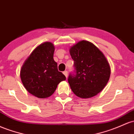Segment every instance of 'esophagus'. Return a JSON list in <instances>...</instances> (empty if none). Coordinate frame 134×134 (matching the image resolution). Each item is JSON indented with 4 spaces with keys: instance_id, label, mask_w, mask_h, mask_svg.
<instances>
[{
    "instance_id": "34e87169",
    "label": "esophagus",
    "mask_w": 134,
    "mask_h": 134,
    "mask_svg": "<svg viewBox=\"0 0 134 134\" xmlns=\"http://www.w3.org/2000/svg\"><path fill=\"white\" fill-rule=\"evenodd\" d=\"M63 73H64V74L65 76L66 77H67V75H68V72H67V70H65V71L63 72Z\"/></svg>"
}]
</instances>
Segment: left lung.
Returning <instances> with one entry per match:
<instances>
[{
  "mask_svg": "<svg viewBox=\"0 0 134 134\" xmlns=\"http://www.w3.org/2000/svg\"><path fill=\"white\" fill-rule=\"evenodd\" d=\"M74 72L69 75L72 91L80 98H91L108 83L111 69L104 54L93 44L81 41L70 49Z\"/></svg>",
  "mask_w": 134,
  "mask_h": 134,
  "instance_id": "8db88e82",
  "label": "left lung"
}]
</instances>
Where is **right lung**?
Wrapping results in <instances>:
<instances>
[{
  "label": "right lung",
  "mask_w": 134,
  "mask_h": 134,
  "mask_svg": "<svg viewBox=\"0 0 134 134\" xmlns=\"http://www.w3.org/2000/svg\"><path fill=\"white\" fill-rule=\"evenodd\" d=\"M55 47L51 42L41 44L26 60L20 70L22 83L26 90L38 98L50 97L57 85L66 79L58 71L53 59Z\"/></svg>",
  "instance_id": "obj_1"
}]
</instances>
